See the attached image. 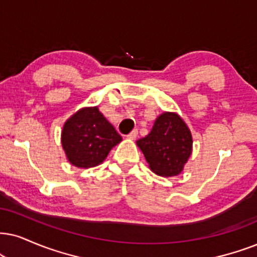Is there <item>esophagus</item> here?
Returning a JSON list of instances; mask_svg holds the SVG:
<instances>
[{
    "label": "esophagus",
    "instance_id": "1",
    "mask_svg": "<svg viewBox=\"0 0 257 257\" xmlns=\"http://www.w3.org/2000/svg\"><path fill=\"white\" fill-rule=\"evenodd\" d=\"M138 129H134V131H133L132 133H129L128 135H126V139H129V140H136V138H138Z\"/></svg>",
    "mask_w": 257,
    "mask_h": 257
}]
</instances>
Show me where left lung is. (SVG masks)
Wrapping results in <instances>:
<instances>
[{
  "label": "left lung",
  "instance_id": "8db88e82",
  "mask_svg": "<svg viewBox=\"0 0 257 257\" xmlns=\"http://www.w3.org/2000/svg\"><path fill=\"white\" fill-rule=\"evenodd\" d=\"M148 166L161 177H175L184 171L192 154L193 140L190 128L177 112L158 116L148 135L136 141Z\"/></svg>",
  "mask_w": 257,
  "mask_h": 257
}]
</instances>
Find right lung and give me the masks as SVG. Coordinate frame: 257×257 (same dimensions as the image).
Segmentation results:
<instances>
[{"instance_id": "1", "label": "right lung", "mask_w": 257, "mask_h": 257, "mask_svg": "<svg viewBox=\"0 0 257 257\" xmlns=\"http://www.w3.org/2000/svg\"><path fill=\"white\" fill-rule=\"evenodd\" d=\"M121 141V135L98 106L79 109L67 118L61 131V146L66 159L79 168L98 166Z\"/></svg>"}]
</instances>
